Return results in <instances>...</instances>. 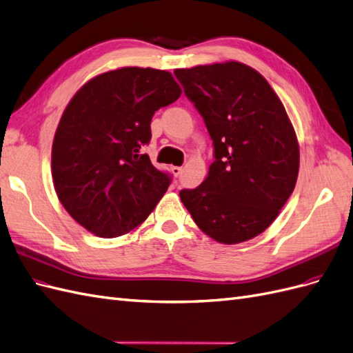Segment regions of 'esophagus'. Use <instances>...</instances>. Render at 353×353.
Returning a JSON list of instances; mask_svg holds the SVG:
<instances>
[{
  "mask_svg": "<svg viewBox=\"0 0 353 353\" xmlns=\"http://www.w3.org/2000/svg\"><path fill=\"white\" fill-rule=\"evenodd\" d=\"M170 172L174 174V176H179V175H181V172H183V168H179V166H172V168H170Z\"/></svg>",
  "mask_w": 353,
  "mask_h": 353,
  "instance_id": "1",
  "label": "esophagus"
}]
</instances>
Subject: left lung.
<instances>
[{
  "label": "left lung",
  "mask_w": 353,
  "mask_h": 353,
  "mask_svg": "<svg viewBox=\"0 0 353 353\" xmlns=\"http://www.w3.org/2000/svg\"><path fill=\"white\" fill-rule=\"evenodd\" d=\"M202 114L215 160L194 190L179 192L197 227L214 241L252 239L294 192L300 147L287 110L263 75L237 61L175 70Z\"/></svg>",
  "instance_id": "1"
}]
</instances>
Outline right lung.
Here are the masks:
<instances>
[{
  "mask_svg": "<svg viewBox=\"0 0 353 353\" xmlns=\"http://www.w3.org/2000/svg\"><path fill=\"white\" fill-rule=\"evenodd\" d=\"M183 90L165 70L123 66L102 72L74 94L52 145V178L62 206L94 236L135 230L163 197L170 178L141 147L153 114Z\"/></svg>",
  "mask_w": 353,
  "mask_h": 353,
  "instance_id": "1",
  "label": "right lung"
}]
</instances>
